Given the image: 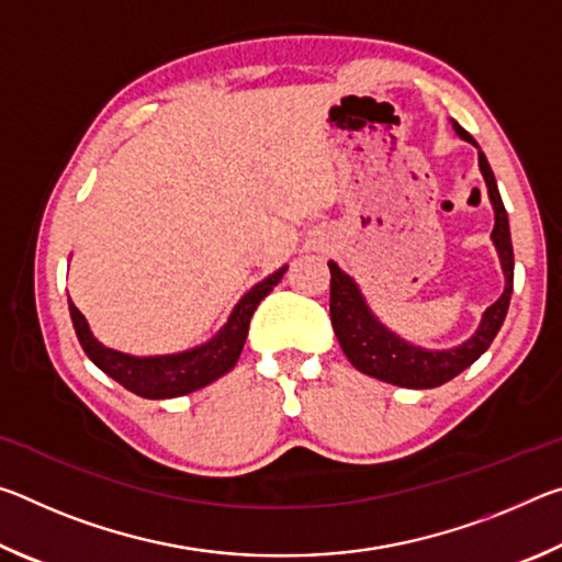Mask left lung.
Wrapping results in <instances>:
<instances>
[{
    "mask_svg": "<svg viewBox=\"0 0 562 562\" xmlns=\"http://www.w3.org/2000/svg\"><path fill=\"white\" fill-rule=\"evenodd\" d=\"M453 128L463 140H469V144L479 148L469 131H463L459 123H453ZM479 166L483 180H486L493 213H496V225H493L491 237L498 250L503 274H506V290H503L501 297L483 312L481 325L471 339H465L463 345L453 349H424L408 345L402 337H396L392 329H386L382 322L372 315L367 300L361 297L357 282L351 280L347 272H341L337 262H329L331 327H335L341 351H345L351 367H357L361 374L406 389H434L446 384L453 376H459L463 369L471 367L473 361L491 347V341L496 339L503 319H506L513 294V245L508 213L501 201L496 176H493L488 160L481 150Z\"/></svg>",
    "mask_w": 562,
    "mask_h": 562,
    "instance_id": "obj_1",
    "label": "left lung"
}]
</instances>
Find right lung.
I'll list each match as a JSON object with an SVG mask.
<instances>
[{
    "instance_id": "obj_1",
    "label": "right lung",
    "mask_w": 562,
    "mask_h": 562,
    "mask_svg": "<svg viewBox=\"0 0 562 562\" xmlns=\"http://www.w3.org/2000/svg\"><path fill=\"white\" fill-rule=\"evenodd\" d=\"M288 265L272 272L270 278L255 284L250 292L243 294V300L235 304L231 317L217 331L213 339L205 345L193 347L188 351H178V355H160V357H133L123 355V351L103 347L101 341L91 335L87 317L76 310V304L69 300L71 322L76 329L87 357L97 364L103 374L116 379L121 386L128 392L144 396V398H173L203 389L215 379L231 372L235 361L240 359V351L245 347L247 329H250V317L258 310V304L268 297L274 284L282 280Z\"/></svg>"
}]
</instances>
